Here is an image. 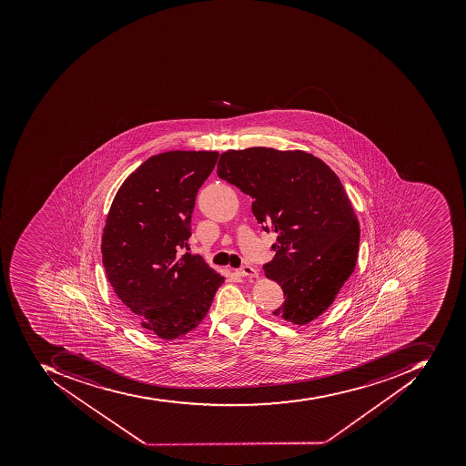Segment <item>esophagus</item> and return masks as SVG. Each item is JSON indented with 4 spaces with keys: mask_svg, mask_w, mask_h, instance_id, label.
<instances>
[{
    "mask_svg": "<svg viewBox=\"0 0 466 466\" xmlns=\"http://www.w3.org/2000/svg\"><path fill=\"white\" fill-rule=\"evenodd\" d=\"M237 272L238 274L241 275V277L258 278L257 269H255V268L249 267V265H244V267L239 268Z\"/></svg>",
    "mask_w": 466,
    "mask_h": 466,
    "instance_id": "obj_1",
    "label": "esophagus"
}]
</instances>
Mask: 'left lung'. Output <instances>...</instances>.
Segmentation results:
<instances>
[{"label": "left lung", "mask_w": 466, "mask_h": 466, "mask_svg": "<svg viewBox=\"0 0 466 466\" xmlns=\"http://www.w3.org/2000/svg\"><path fill=\"white\" fill-rule=\"evenodd\" d=\"M217 174L254 198L252 214L277 232L267 278L285 302L272 312L295 325L324 314L357 265L360 222L339 178L309 152L228 149Z\"/></svg>", "instance_id": "8db88e82"}]
</instances>
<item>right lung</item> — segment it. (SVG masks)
I'll use <instances>...</instances> for the list:
<instances>
[{
  "mask_svg": "<svg viewBox=\"0 0 466 466\" xmlns=\"http://www.w3.org/2000/svg\"><path fill=\"white\" fill-rule=\"evenodd\" d=\"M217 151H168L142 162L114 197L104 227L106 279L144 329L176 339L198 327L225 278L179 249Z\"/></svg>",
  "mask_w": 466,
  "mask_h": 466,
  "instance_id": "1",
  "label": "right lung"
}]
</instances>
